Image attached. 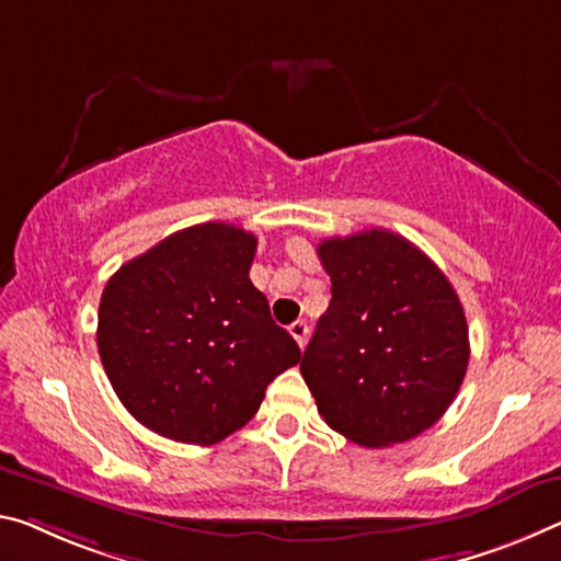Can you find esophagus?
<instances>
[{
  "label": "esophagus",
  "instance_id": "obj_1",
  "mask_svg": "<svg viewBox=\"0 0 561 561\" xmlns=\"http://www.w3.org/2000/svg\"><path fill=\"white\" fill-rule=\"evenodd\" d=\"M307 332H309V327H307L305 319H297V322L289 327V334L295 336L299 346H305V342H307Z\"/></svg>",
  "mask_w": 561,
  "mask_h": 561
}]
</instances>
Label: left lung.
Returning <instances> with one entry per match:
<instances>
[{"label":"left lung","instance_id":"1","mask_svg":"<svg viewBox=\"0 0 561 561\" xmlns=\"http://www.w3.org/2000/svg\"><path fill=\"white\" fill-rule=\"evenodd\" d=\"M332 301L301 354L319 414L362 447H389L439 420L469 364L455 287L409 239L387 229L317 247Z\"/></svg>","mask_w":561,"mask_h":561}]
</instances>
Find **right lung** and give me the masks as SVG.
Segmentation results:
<instances>
[{
  "instance_id": "add662e5",
  "label": "right lung",
  "mask_w": 561,
  "mask_h": 561,
  "mask_svg": "<svg viewBox=\"0 0 561 561\" xmlns=\"http://www.w3.org/2000/svg\"><path fill=\"white\" fill-rule=\"evenodd\" d=\"M254 252L252 232L207 221L169 234L106 282L96 346L114 392L147 430L217 444L301 359L249 279Z\"/></svg>"
}]
</instances>
